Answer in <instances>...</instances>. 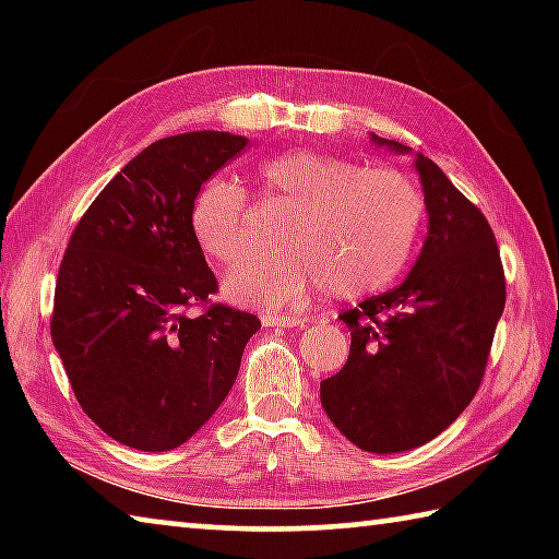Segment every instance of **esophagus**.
I'll list each match as a JSON object with an SVG mask.
<instances>
[{
	"label": "esophagus",
	"mask_w": 559,
	"mask_h": 559,
	"mask_svg": "<svg viewBox=\"0 0 559 559\" xmlns=\"http://www.w3.org/2000/svg\"><path fill=\"white\" fill-rule=\"evenodd\" d=\"M306 318H296V316H266L263 318V325L266 328H296V325H306Z\"/></svg>",
	"instance_id": "obj_1"
}]
</instances>
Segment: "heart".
Returning a JSON list of instances; mask_svg holds the SVG:
<instances>
[{"label": "heart", "mask_w": 559, "mask_h": 559, "mask_svg": "<svg viewBox=\"0 0 559 559\" xmlns=\"http://www.w3.org/2000/svg\"><path fill=\"white\" fill-rule=\"evenodd\" d=\"M269 200L290 206L281 246L249 257L224 278L239 306L290 308L318 283L337 300L362 298L400 276L424 224V197L396 169H365L318 150H288L259 167ZM249 197L229 179H210L194 194L189 224L206 257L234 263L246 249Z\"/></svg>", "instance_id": "1"}]
</instances>
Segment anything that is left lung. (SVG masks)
I'll use <instances>...</instances> for the list:
<instances>
[{"label":"left lung","instance_id":"obj_1","mask_svg":"<svg viewBox=\"0 0 559 559\" xmlns=\"http://www.w3.org/2000/svg\"><path fill=\"white\" fill-rule=\"evenodd\" d=\"M374 145L412 153L394 140ZM429 234L400 286L345 310L349 355L320 382V402L340 433L372 453L421 447L456 421L484 380L506 276L493 229L437 163L414 155Z\"/></svg>","mask_w":559,"mask_h":559}]
</instances>
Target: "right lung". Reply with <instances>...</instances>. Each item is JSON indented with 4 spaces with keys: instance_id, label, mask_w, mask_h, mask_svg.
Here are the masks:
<instances>
[{
    "instance_id": "right-lung-1",
    "label": "right lung",
    "mask_w": 559,
    "mask_h": 559,
    "mask_svg": "<svg viewBox=\"0 0 559 559\" xmlns=\"http://www.w3.org/2000/svg\"><path fill=\"white\" fill-rule=\"evenodd\" d=\"M249 140L200 130L163 138L103 187L63 253L51 340L71 390L110 439L182 447L236 382L261 320L222 302L189 224L194 194ZM204 305L200 317L187 314Z\"/></svg>"
}]
</instances>
